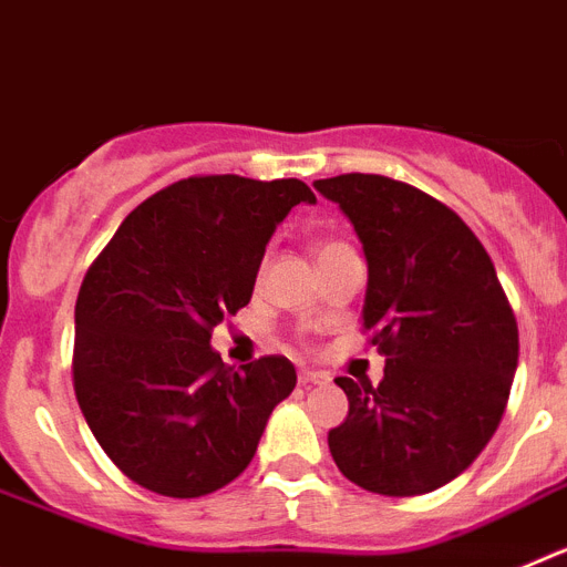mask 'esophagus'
I'll return each mask as SVG.
<instances>
[{
    "label": "esophagus",
    "mask_w": 567,
    "mask_h": 567,
    "mask_svg": "<svg viewBox=\"0 0 567 567\" xmlns=\"http://www.w3.org/2000/svg\"><path fill=\"white\" fill-rule=\"evenodd\" d=\"M298 380L300 385H320V383H329V374L312 372V369H300Z\"/></svg>",
    "instance_id": "34e87169"
}]
</instances>
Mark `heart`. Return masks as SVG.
<instances>
[{"mask_svg": "<svg viewBox=\"0 0 567 567\" xmlns=\"http://www.w3.org/2000/svg\"><path fill=\"white\" fill-rule=\"evenodd\" d=\"M346 244H340V240H320L318 244V258H323V255L334 252V249H343Z\"/></svg>", "mask_w": 567, "mask_h": 567, "instance_id": "1", "label": "heart"}]
</instances>
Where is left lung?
<instances>
[{"instance_id": "obj_1", "label": "left lung", "mask_w": 567, "mask_h": 567, "mask_svg": "<svg viewBox=\"0 0 567 567\" xmlns=\"http://www.w3.org/2000/svg\"><path fill=\"white\" fill-rule=\"evenodd\" d=\"M315 189L363 244V329L385 358L378 385L334 380L349 414L329 432V452L372 494H429L497 432L517 372V320L477 235L437 198L363 173Z\"/></svg>"}]
</instances>
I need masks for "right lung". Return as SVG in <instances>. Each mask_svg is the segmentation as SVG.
I'll use <instances>...</instances> for the list:
<instances>
[{"instance_id": "1", "label": "right lung", "mask_w": 567, "mask_h": 567, "mask_svg": "<svg viewBox=\"0 0 567 567\" xmlns=\"http://www.w3.org/2000/svg\"><path fill=\"white\" fill-rule=\"evenodd\" d=\"M315 204L298 178L198 175L133 209L76 300L73 385L110 460L162 497H204L252 463L298 374L280 354L229 369L213 329L247 307L275 227Z\"/></svg>"}]
</instances>
